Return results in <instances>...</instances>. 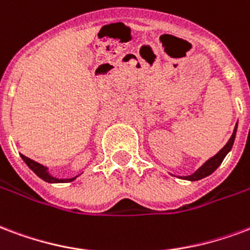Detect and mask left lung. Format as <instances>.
I'll use <instances>...</instances> for the list:
<instances>
[{
	"instance_id": "obj_1",
	"label": "left lung",
	"mask_w": 250,
	"mask_h": 250,
	"mask_svg": "<svg viewBox=\"0 0 250 250\" xmlns=\"http://www.w3.org/2000/svg\"><path fill=\"white\" fill-rule=\"evenodd\" d=\"M236 132H237V125H234L233 134H232V136H230V139L228 140V143L225 144L223 148L220 149L219 152L216 153L214 156L208 159V160H207V162H205L200 168H197L192 175H188V176H177V177H180V179H183V180L197 182V180H201V179H204V177L209 176L210 173H213V172L220 167V164L223 163L225 156L230 152V149H232V147H233L234 139H236Z\"/></svg>"
}]
</instances>
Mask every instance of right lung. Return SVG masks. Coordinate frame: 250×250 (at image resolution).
I'll return each instance as SVG.
<instances>
[{
	"label": "right lung",
	"instance_id": "1",
	"mask_svg": "<svg viewBox=\"0 0 250 250\" xmlns=\"http://www.w3.org/2000/svg\"><path fill=\"white\" fill-rule=\"evenodd\" d=\"M21 158L23 162L26 163L27 167L30 168L31 171L34 172L37 176L41 177L42 180H45L46 183H51V184H55V183H70V182H74V180H75L78 176H81V173H79V175H77V176L68 177V179H58V177L53 176V175L49 172V168L45 167V166H42V164H40V163L34 162V160H31V159L26 158V156H23V155H21Z\"/></svg>",
	"mask_w": 250,
	"mask_h": 250
}]
</instances>
